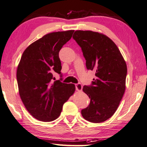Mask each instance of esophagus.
<instances>
[{"instance_id": "1", "label": "esophagus", "mask_w": 147, "mask_h": 147, "mask_svg": "<svg viewBox=\"0 0 147 147\" xmlns=\"http://www.w3.org/2000/svg\"><path fill=\"white\" fill-rule=\"evenodd\" d=\"M82 88H83V86L81 84H76V90H77V91H82Z\"/></svg>"}]
</instances>
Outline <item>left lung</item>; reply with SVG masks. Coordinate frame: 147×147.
<instances>
[{"label": "left lung", "instance_id": "1", "mask_svg": "<svg viewBox=\"0 0 147 147\" xmlns=\"http://www.w3.org/2000/svg\"><path fill=\"white\" fill-rule=\"evenodd\" d=\"M73 38L82 48L87 69L95 71L91 86L83 88L90 103L82 115L89 122H104L113 115L124 95L126 62L116 44L103 34L76 30Z\"/></svg>", "mask_w": 147, "mask_h": 147}]
</instances>
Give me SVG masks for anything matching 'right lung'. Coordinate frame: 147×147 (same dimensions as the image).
<instances>
[{
    "mask_svg": "<svg viewBox=\"0 0 147 147\" xmlns=\"http://www.w3.org/2000/svg\"><path fill=\"white\" fill-rule=\"evenodd\" d=\"M74 32L44 35L31 44L21 57L16 72L19 94L28 111L39 121L56 119L63 103L76 90L74 84L59 80L52 83L54 74H61L59 50L71 39Z\"/></svg>",
    "mask_w": 147,
    "mask_h": 147,
    "instance_id": "add662e5",
    "label": "right lung"
}]
</instances>
